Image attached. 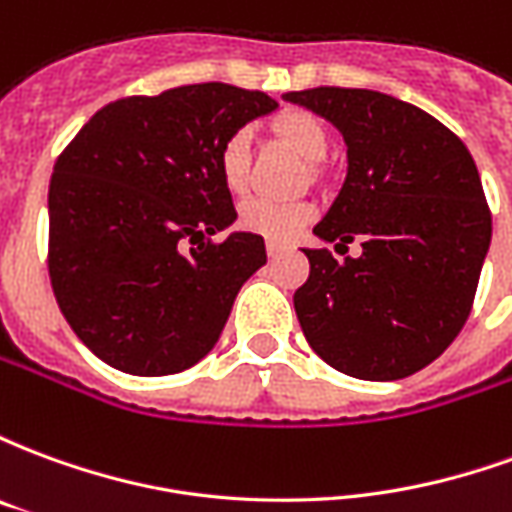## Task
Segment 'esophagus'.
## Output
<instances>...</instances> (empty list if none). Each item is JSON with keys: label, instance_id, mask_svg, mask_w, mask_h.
<instances>
[{"label": "esophagus", "instance_id": "obj_1", "mask_svg": "<svg viewBox=\"0 0 512 512\" xmlns=\"http://www.w3.org/2000/svg\"><path fill=\"white\" fill-rule=\"evenodd\" d=\"M266 252H268V257H279V255H282V252H285V246L274 244V241H268Z\"/></svg>", "mask_w": 512, "mask_h": 512}]
</instances>
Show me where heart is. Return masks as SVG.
I'll use <instances>...</instances> for the list:
<instances>
[{"instance_id": "obj_1", "label": "heart", "mask_w": 512, "mask_h": 512, "mask_svg": "<svg viewBox=\"0 0 512 512\" xmlns=\"http://www.w3.org/2000/svg\"><path fill=\"white\" fill-rule=\"evenodd\" d=\"M274 134L293 147L304 161L318 164L329 153V131L318 115L307 109H285L274 117ZM216 172L224 189L241 191L249 180V134L238 128L222 139L216 150ZM312 208L307 202H279L268 197H249L238 205V227L246 233L263 235L274 244H288L310 224Z\"/></svg>"}]
</instances>
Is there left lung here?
Masks as SVG:
<instances>
[{
  "label": "left lung",
  "mask_w": 512,
  "mask_h": 512,
  "mask_svg": "<svg viewBox=\"0 0 512 512\" xmlns=\"http://www.w3.org/2000/svg\"><path fill=\"white\" fill-rule=\"evenodd\" d=\"M285 101L326 117L348 145L343 189L315 235L362 241L343 263L304 249L310 277L293 293L301 332L345 376H411L461 334L491 244L472 153L436 117L376 90L312 87Z\"/></svg>",
  "instance_id": "left-lung-1"
}]
</instances>
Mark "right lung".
Instances as JSON below:
<instances>
[{
	"label": "right lung",
	"mask_w": 512,
	"mask_h": 512,
	"mask_svg": "<svg viewBox=\"0 0 512 512\" xmlns=\"http://www.w3.org/2000/svg\"><path fill=\"white\" fill-rule=\"evenodd\" d=\"M277 109L260 90L205 82L98 109L54 164L49 279L65 321L131 376L197 365L246 279L266 263L216 172L227 134ZM190 249H185V244Z\"/></svg>",
	"instance_id": "add662e5"
}]
</instances>
